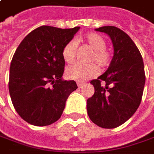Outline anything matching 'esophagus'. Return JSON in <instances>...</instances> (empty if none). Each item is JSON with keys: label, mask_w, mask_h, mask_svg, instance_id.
I'll list each match as a JSON object with an SVG mask.
<instances>
[{"label": "esophagus", "mask_w": 154, "mask_h": 154, "mask_svg": "<svg viewBox=\"0 0 154 154\" xmlns=\"http://www.w3.org/2000/svg\"><path fill=\"white\" fill-rule=\"evenodd\" d=\"M77 85H78V87H79V89H80V88L83 87L84 83H81V82H78V83H77Z\"/></svg>", "instance_id": "34e87169"}]
</instances>
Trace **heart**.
Here are the masks:
<instances>
[{"mask_svg":"<svg viewBox=\"0 0 154 154\" xmlns=\"http://www.w3.org/2000/svg\"><path fill=\"white\" fill-rule=\"evenodd\" d=\"M85 41L91 49L93 53L91 54L90 60L95 61L100 67L107 66L110 60L111 55L106 48V43L105 39L96 33H90L85 37ZM77 51V43L75 40H70L64 45L62 51V56L63 60L66 63H72L75 59ZM98 74V67L95 63L84 64L81 63H75L69 66L66 69L65 75L67 78L82 82L85 80L91 79Z\"/></svg>","mask_w":154,"mask_h":154,"instance_id":"obj_1","label":"heart"}]
</instances>
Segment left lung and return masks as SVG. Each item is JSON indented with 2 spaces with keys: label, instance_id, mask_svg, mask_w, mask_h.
<instances>
[{
  "label": "left lung",
  "instance_id": "left-lung-1",
  "mask_svg": "<svg viewBox=\"0 0 154 154\" xmlns=\"http://www.w3.org/2000/svg\"><path fill=\"white\" fill-rule=\"evenodd\" d=\"M95 31L111 38L114 54L107 70L91 81L95 93L87 100V113L95 125L115 128L132 117L141 103L145 85L143 61L135 43L122 30L104 26Z\"/></svg>",
  "mask_w": 154,
  "mask_h": 154
}]
</instances>
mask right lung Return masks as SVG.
<instances>
[{"label": "right lung", "instance_id": "add662e5", "mask_svg": "<svg viewBox=\"0 0 154 154\" xmlns=\"http://www.w3.org/2000/svg\"><path fill=\"white\" fill-rule=\"evenodd\" d=\"M79 29L39 26L17 47L8 85L15 110L26 122L43 127L57 122L69 95L78 88L75 80L62 78L65 64L62 51Z\"/></svg>", "mask_w": 154, "mask_h": 154}]
</instances>
